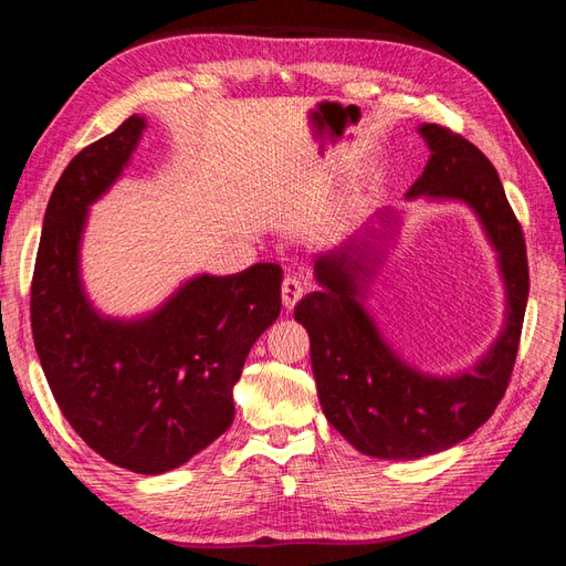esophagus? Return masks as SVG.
<instances>
[{"label":"esophagus","mask_w":566,"mask_h":566,"mask_svg":"<svg viewBox=\"0 0 566 566\" xmlns=\"http://www.w3.org/2000/svg\"><path fill=\"white\" fill-rule=\"evenodd\" d=\"M302 295H304V285L295 276H287L281 285V300L285 310H295V304L302 300Z\"/></svg>","instance_id":"obj_1"}]
</instances>
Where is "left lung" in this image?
<instances>
[{"label":"left lung","instance_id":"obj_1","mask_svg":"<svg viewBox=\"0 0 566 566\" xmlns=\"http://www.w3.org/2000/svg\"><path fill=\"white\" fill-rule=\"evenodd\" d=\"M430 146L424 172L406 200H458L476 214L499 254L505 283V323L486 354L455 375H427L394 352L364 306L368 276L382 262L378 241L397 214L380 212L373 227L318 252L316 293L295 306L312 342V368L325 418L356 451L385 460H413L455 447L482 427L507 389L515 368L528 297L526 245L520 221L489 158L460 134L420 125ZM382 254V252H380Z\"/></svg>","mask_w":566,"mask_h":566}]
</instances>
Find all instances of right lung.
I'll return each mask as SVG.
<instances>
[{"label": "right lung", "mask_w": 566, "mask_h": 566, "mask_svg": "<svg viewBox=\"0 0 566 566\" xmlns=\"http://www.w3.org/2000/svg\"><path fill=\"white\" fill-rule=\"evenodd\" d=\"M146 129L139 115L82 148L49 198L30 287L35 349L65 420L101 458L136 474L184 465L224 434L233 385L281 314L279 264L186 281L142 318L98 314L80 279L90 205L119 179Z\"/></svg>", "instance_id": "right-lung-1"}]
</instances>
